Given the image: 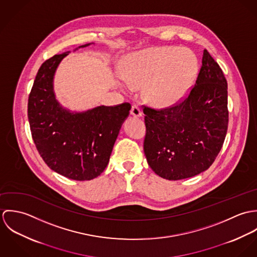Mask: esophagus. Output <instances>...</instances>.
<instances>
[{"label": "esophagus", "instance_id": "34e87169", "mask_svg": "<svg viewBox=\"0 0 257 257\" xmlns=\"http://www.w3.org/2000/svg\"><path fill=\"white\" fill-rule=\"evenodd\" d=\"M131 114H132L134 117H141V116L143 115V113H142V111L140 110V108L137 107V106H133V107H132Z\"/></svg>", "mask_w": 257, "mask_h": 257}]
</instances>
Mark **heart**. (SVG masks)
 <instances>
[{
    "mask_svg": "<svg viewBox=\"0 0 257 257\" xmlns=\"http://www.w3.org/2000/svg\"><path fill=\"white\" fill-rule=\"evenodd\" d=\"M198 67V58L191 49L159 46L127 55L122 75L134 86L144 84V95L152 106L168 108L187 96Z\"/></svg>",
    "mask_w": 257,
    "mask_h": 257,
    "instance_id": "obj_1",
    "label": "heart"
}]
</instances>
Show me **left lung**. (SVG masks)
<instances>
[{"mask_svg": "<svg viewBox=\"0 0 257 257\" xmlns=\"http://www.w3.org/2000/svg\"><path fill=\"white\" fill-rule=\"evenodd\" d=\"M147 163L160 177L181 180L207 170L227 132V83L204 49L202 67L190 95L172 108H145Z\"/></svg>", "mask_w": 257, "mask_h": 257, "instance_id": "8db88e82", "label": "left lung"}]
</instances>
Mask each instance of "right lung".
I'll return each mask as SVG.
<instances>
[{"instance_id":"1","label":"right lung","mask_w":257,"mask_h":257,"mask_svg":"<svg viewBox=\"0 0 257 257\" xmlns=\"http://www.w3.org/2000/svg\"><path fill=\"white\" fill-rule=\"evenodd\" d=\"M95 43L78 46L84 48ZM70 51L42 63L29 97L28 116L37 150L50 169L72 180H92L105 170L119 130L132 106L63 107L54 92L55 72Z\"/></svg>"}]
</instances>
